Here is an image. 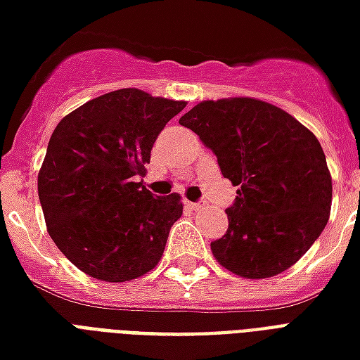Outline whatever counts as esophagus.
Listing matches in <instances>:
<instances>
[{"label": "esophagus", "mask_w": 360, "mask_h": 360, "mask_svg": "<svg viewBox=\"0 0 360 360\" xmlns=\"http://www.w3.org/2000/svg\"><path fill=\"white\" fill-rule=\"evenodd\" d=\"M187 206L191 207V210H194V212H198V210L204 207V202H187Z\"/></svg>", "instance_id": "1"}]
</instances>
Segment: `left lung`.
Here are the masks:
<instances>
[{
	"label": "left lung",
	"mask_w": 360,
	"mask_h": 360,
	"mask_svg": "<svg viewBox=\"0 0 360 360\" xmlns=\"http://www.w3.org/2000/svg\"><path fill=\"white\" fill-rule=\"evenodd\" d=\"M179 124L238 187L227 233L212 242L215 259L246 278L292 267L328 223L332 177L319 139L282 108L250 97L202 101Z\"/></svg>",
	"instance_id": "1"
}]
</instances>
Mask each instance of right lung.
I'll use <instances>...</instances> for the list:
<instances>
[{
    "label": "right lung",
    "instance_id": "right-lung-1",
    "mask_svg": "<svg viewBox=\"0 0 360 360\" xmlns=\"http://www.w3.org/2000/svg\"><path fill=\"white\" fill-rule=\"evenodd\" d=\"M185 101L127 87L93 98L58 122L38 173L47 231L85 275L126 282L158 265L183 214L177 193L154 196L145 175L160 131Z\"/></svg>",
    "mask_w": 360,
    "mask_h": 360
}]
</instances>
